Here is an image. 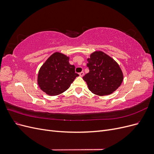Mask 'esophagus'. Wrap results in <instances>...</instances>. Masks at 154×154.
Returning <instances> with one entry per match:
<instances>
[{
    "mask_svg": "<svg viewBox=\"0 0 154 154\" xmlns=\"http://www.w3.org/2000/svg\"><path fill=\"white\" fill-rule=\"evenodd\" d=\"M79 75H80V76H81V77H83V75H84V72H81L79 73Z\"/></svg>",
    "mask_w": 154,
    "mask_h": 154,
    "instance_id": "34e87169",
    "label": "esophagus"
}]
</instances>
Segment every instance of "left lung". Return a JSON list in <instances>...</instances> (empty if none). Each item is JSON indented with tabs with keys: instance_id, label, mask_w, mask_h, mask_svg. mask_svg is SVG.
I'll use <instances>...</instances> for the list:
<instances>
[{
	"instance_id": "obj_1",
	"label": "left lung",
	"mask_w": 154,
	"mask_h": 154,
	"mask_svg": "<svg viewBox=\"0 0 154 154\" xmlns=\"http://www.w3.org/2000/svg\"><path fill=\"white\" fill-rule=\"evenodd\" d=\"M89 72L83 77L88 89L100 96L109 95L116 91L123 80L119 64L101 51H96L87 58Z\"/></svg>"
}]
</instances>
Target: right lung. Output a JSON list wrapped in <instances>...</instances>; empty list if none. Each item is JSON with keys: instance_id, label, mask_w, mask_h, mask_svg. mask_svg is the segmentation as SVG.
Masks as SVG:
<instances>
[{"instance_id": "add662e5", "label": "right lung", "mask_w": 154, "mask_h": 154, "mask_svg": "<svg viewBox=\"0 0 154 154\" xmlns=\"http://www.w3.org/2000/svg\"><path fill=\"white\" fill-rule=\"evenodd\" d=\"M69 57L60 52L51 54L39 69L37 83L49 96H57L67 91L76 77L75 67Z\"/></svg>"}]
</instances>
